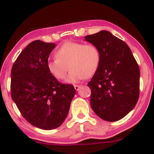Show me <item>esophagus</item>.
<instances>
[{
	"instance_id": "1",
	"label": "esophagus",
	"mask_w": 154,
	"mask_h": 154,
	"mask_svg": "<svg viewBox=\"0 0 154 154\" xmlns=\"http://www.w3.org/2000/svg\"><path fill=\"white\" fill-rule=\"evenodd\" d=\"M82 88V85H75V88L76 91H79V88Z\"/></svg>"
}]
</instances>
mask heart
<instances>
[{
  "mask_svg": "<svg viewBox=\"0 0 154 154\" xmlns=\"http://www.w3.org/2000/svg\"><path fill=\"white\" fill-rule=\"evenodd\" d=\"M55 55L56 58L47 63L49 72L55 78L63 79L69 66L71 71L66 82L72 84L94 75L100 62L99 49L92 44L67 42L56 51Z\"/></svg>",
  "mask_w": 154,
  "mask_h": 154,
  "instance_id": "1",
  "label": "heart"
}]
</instances>
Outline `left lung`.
I'll use <instances>...</instances> for the list:
<instances>
[{
    "label": "left lung",
    "instance_id": "obj_1",
    "mask_svg": "<svg viewBox=\"0 0 154 154\" xmlns=\"http://www.w3.org/2000/svg\"><path fill=\"white\" fill-rule=\"evenodd\" d=\"M85 40L100 53L99 66L88 84L92 109L105 121H118L134 109L138 100V65L128 45L110 32L101 30Z\"/></svg>",
    "mask_w": 154,
    "mask_h": 154
}]
</instances>
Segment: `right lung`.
Instances as JSON below:
<instances>
[{
	"label": "right lung",
	"instance_id": "obj_1",
	"mask_svg": "<svg viewBox=\"0 0 154 154\" xmlns=\"http://www.w3.org/2000/svg\"><path fill=\"white\" fill-rule=\"evenodd\" d=\"M54 43L35 40L19 55L11 73V98L28 122L42 130L61 126L75 95L73 85L61 84L49 72Z\"/></svg>",
	"mask_w": 154,
	"mask_h": 154
}]
</instances>
